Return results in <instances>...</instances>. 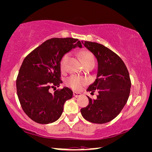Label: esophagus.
<instances>
[{
	"label": "esophagus",
	"mask_w": 152,
	"mask_h": 152,
	"mask_svg": "<svg viewBox=\"0 0 152 152\" xmlns=\"http://www.w3.org/2000/svg\"><path fill=\"white\" fill-rule=\"evenodd\" d=\"M73 95H74V96L75 97H80V96H81L82 95V94L81 93H79V92H76V91H75L74 93H73Z\"/></svg>",
	"instance_id": "34e87169"
}]
</instances>
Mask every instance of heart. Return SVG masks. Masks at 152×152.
Segmentation results:
<instances>
[{
	"instance_id": "heart-1",
	"label": "heart",
	"mask_w": 152,
	"mask_h": 152,
	"mask_svg": "<svg viewBox=\"0 0 152 152\" xmlns=\"http://www.w3.org/2000/svg\"><path fill=\"white\" fill-rule=\"evenodd\" d=\"M69 57H70V56H69V54H65V55L63 56V57L62 58L60 65H61V70L63 72L66 70L67 63L69 60ZM82 61L83 64H85V63H87L88 62L94 61V58L93 55L91 53L87 51H85L82 52ZM66 84L69 86V87L74 89V90L79 91L81 90L84 86L87 85V80L85 79V78L82 77L72 75L67 80Z\"/></svg>"
}]
</instances>
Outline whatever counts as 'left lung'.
Returning a JSON list of instances; mask_svg holds the SVG:
<instances>
[{"mask_svg": "<svg viewBox=\"0 0 152 152\" xmlns=\"http://www.w3.org/2000/svg\"><path fill=\"white\" fill-rule=\"evenodd\" d=\"M98 61L96 79L87 91L99 93L96 99L89 96V104L82 108V115L93 123L102 124L115 118L126 104L130 92L131 81L124 62L104 45L82 42Z\"/></svg>", "mask_w": 152, "mask_h": 152, "instance_id": "obj_1", "label": "left lung"}]
</instances>
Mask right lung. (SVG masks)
Wrapping results in <instances>:
<instances>
[{
	"instance_id": "right-lung-1",
	"label": "right lung",
	"mask_w": 152,
	"mask_h": 152,
	"mask_svg": "<svg viewBox=\"0 0 152 152\" xmlns=\"http://www.w3.org/2000/svg\"><path fill=\"white\" fill-rule=\"evenodd\" d=\"M76 47H82L77 39H50L23 61L17 78V93L24 113L36 123L48 124L57 121L65 102L72 97V91L68 87L53 93L50 89L58 87L63 82L61 61L65 53Z\"/></svg>"
}]
</instances>
